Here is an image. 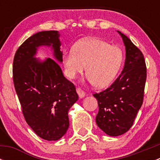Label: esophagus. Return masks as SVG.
Masks as SVG:
<instances>
[{
    "instance_id": "1",
    "label": "esophagus",
    "mask_w": 160,
    "mask_h": 160,
    "mask_svg": "<svg viewBox=\"0 0 160 160\" xmlns=\"http://www.w3.org/2000/svg\"><path fill=\"white\" fill-rule=\"evenodd\" d=\"M77 93L79 95V97H80V98H83L85 96V92L80 88H77Z\"/></svg>"
}]
</instances>
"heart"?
I'll list each match as a JSON object with an SVG mask.
<instances>
[{
  "label": "heart",
  "mask_w": 160,
  "mask_h": 160,
  "mask_svg": "<svg viewBox=\"0 0 160 160\" xmlns=\"http://www.w3.org/2000/svg\"><path fill=\"white\" fill-rule=\"evenodd\" d=\"M123 61L122 49L99 38L81 42L63 53L62 62L67 77L75 78L87 66L86 73L92 84L102 88L110 85L118 73Z\"/></svg>",
  "instance_id": "obj_1"
}]
</instances>
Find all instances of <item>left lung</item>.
<instances>
[{
  "label": "left lung",
  "instance_id": "8db88e82",
  "mask_svg": "<svg viewBox=\"0 0 160 160\" xmlns=\"http://www.w3.org/2000/svg\"><path fill=\"white\" fill-rule=\"evenodd\" d=\"M126 57L122 73L107 89L93 93L99 111L98 126L111 136H118L130 129L144 98L146 65L141 50L122 32Z\"/></svg>",
  "mask_w": 160,
  "mask_h": 160
}]
</instances>
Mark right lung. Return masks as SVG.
Instances as JSON below:
<instances>
[{"instance_id":"right-lung-1","label":"right lung","mask_w":160,"mask_h":160,"mask_svg":"<svg viewBox=\"0 0 160 160\" xmlns=\"http://www.w3.org/2000/svg\"><path fill=\"white\" fill-rule=\"evenodd\" d=\"M57 31L38 32L25 40L13 61V81L28 125L40 138L56 141L69 128L68 111L78 100L73 83L62 74L60 66L48 58L40 62L34 58L37 47L51 46L55 58L62 61Z\"/></svg>"}]
</instances>
